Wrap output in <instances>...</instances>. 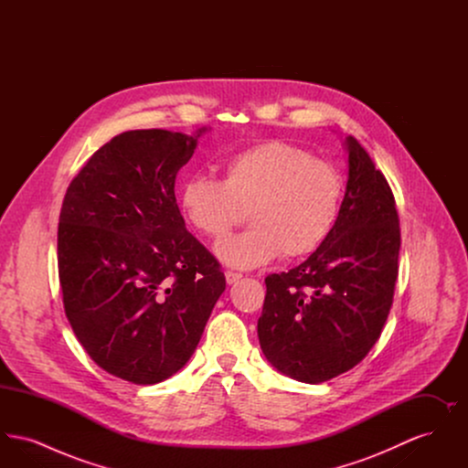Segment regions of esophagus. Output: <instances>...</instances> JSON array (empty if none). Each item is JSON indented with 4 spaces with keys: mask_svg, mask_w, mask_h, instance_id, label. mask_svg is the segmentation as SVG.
Instances as JSON below:
<instances>
[{
    "mask_svg": "<svg viewBox=\"0 0 468 468\" xmlns=\"http://www.w3.org/2000/svg\"><path fill=\"white\" fill-rule=\"evenodd\" d=\"M224 277H226V282H228V284H235V282H239V281L242 279V273H237V271L228 270V271H224Z\"/></svg>",
    "mask_w": 468,
    "mask_h": 468,
    "instance_id": "obj_1",
    "label": "esophagus"
}]
</instances>
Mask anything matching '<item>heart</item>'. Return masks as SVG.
I'll use <instances>...</instances> for the list:
<instances>
[{
    "mask_svg": "<svg viewBox=\"0 0 468 468\" xmlns=\"http://www.w3.org/2000/svg\"><path fill=\"white\" fill-rule=\"evenodd\" d=\"M223 177L191 176L178 191L180 212L197 233L219 240L249 212L250 228L216 245L235 268L267 265L281 254L315 252L334 229L342 178L334 165L282 140H267L226 157Z\"/></svg>",
    "mask_w": 468,
    "mask_h": 468,
    "instance_id": "obj_1",
    "label": "heart"
}]
</instances>
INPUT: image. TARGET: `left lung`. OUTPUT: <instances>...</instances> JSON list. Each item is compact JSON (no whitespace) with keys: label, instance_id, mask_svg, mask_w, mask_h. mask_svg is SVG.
Returning <instances> with one entry per match:
<instances>
[{"label":"left lung","instance_id":"left-lung-1","mask_svg":"<svg viewBox=\"0 0 468 468\" xmlns=\"http://www.w3.org/2000/svg\"><path fill=\"white\" fill-rule=\"evenodd\" d=\"M349 177L330 237L290 271L265 279L258 336L281 374L319 384L353 367L378 342L393 303L400 224L393 191L355 136Z\"/></svg>","mask_w":468,"mask_h":468}]
</instances>
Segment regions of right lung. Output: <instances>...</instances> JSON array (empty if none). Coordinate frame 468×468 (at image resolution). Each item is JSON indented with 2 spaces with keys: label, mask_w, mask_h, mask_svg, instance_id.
I'll return each mask as SVG.
<instances>
[{
  "label": "right lung",
  "mask_w": 468,
  "mask_h": 468,
  "mask_svg": "<svg viewBox=\"0 0 468 468\" xmlns=\"http://www.w3.org/2000/svg\"><path fill=\"white\" fill-rule=\"evenodd\" d=\"M205 130L113 136L61 207L58 268L71 330L98 367L133 384L161 382L189 361L226 288L176 200L178 170Z\"/></svg>",
  "instance_id": "obj_1"
}]
</instances>
